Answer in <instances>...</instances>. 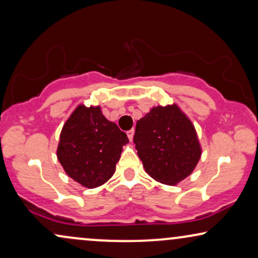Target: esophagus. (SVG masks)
I'll use <instances>...</instances> for the list:
<instances>
[{"label":"esophagus","mask_w":258,"mask_h":258,"mask_svg":"<svg viewBox=\"0 0 258 258\" xmlns=\"http://www.w3.org/2000/svg\"><path fill=\"white\" fill-rule=\"evenodd\" d=\"M133 136H135V130H130V131H127V137H128V139L133 140Z\"/></svg>","instance_id":"obj_1"}]
</instances>
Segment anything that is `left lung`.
Wrapping results in <instances>:
<instances>
[{
    "mask_svg": "<svg viewBox=\"0 0 258 258\" xmlns=\"http://www.w3.org/2000/svg\"><path fill=\"white\" fill-rule=\"evenodd\" d=\"M133 142L145 171L163 184L180 183L201 158L195 126L177 103L152 107L137 121Z\"/></svg>",
    "mask_w": 258,
    "mask_h": 258,
    "instance_id": "1",
    "label": "left lung"
}]
</instances>
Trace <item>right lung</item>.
I'll return each instance as SVG.
<instances>
[{"mask_svg": "<svg viewBox=\"0 0 258 258\" xmlns=\"http://www.w3.org/2000/svg\"><path fill=\"white\" fill-rule=\"evenodd\" d=\"M127 143L126 133L106 119L100 106L81 103L63 125L57 158L69 177L93 189L114 175Z\"/></svg>", "mask_w": 258, "mask_h": 258, "instance_id": "obj_1", "label": "right lung"}]
</instances>
